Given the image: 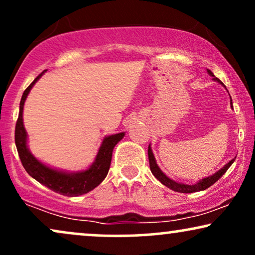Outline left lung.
I'll use <instances>...</instances> for the list:
<instances>
[{
    "label": "left lung",
    "instance_id": "1",
    "mask_svg": "<svg viewBox=\"0 0 255 255\" xmlns=\"http://www.w3.org/2000/svg\"><path fill=\"white\" fill-rule=\"evenodd\" d=\"M207 73L212 77H214V74L212 73L209 69H207ZM214 81H218L219 83H221V85H222V82L218 79V77H214ZM231 107L233 108V104H232V99H231ZM148 159H149V167H150L151 173H153V175L155 176V178L159 180V181L162 183V185H165L166 187H168V188H170L174 192H179V193H194V192H199V191H205L206 188H208V187H211L212 185H213V183L217 182L218 180L220 179L225 173H226V170L232 166V163L234 162L235 157H234L233 160H231L230 162H227L226 165L222 167L220 170H218L217 173H214L213 175H209V176H207V178H204L202 180H199V181L196 182V183H194V185H186V183L176 182V181H174V180H172L170 178H168V176H167L166 174L160 169V167L157 166L155 157H154L153 150H151V148H150V144H149V146H148Z\"/></svg>",
    "mask_w": 255,
    "mask_h": 255
}]
</instances>
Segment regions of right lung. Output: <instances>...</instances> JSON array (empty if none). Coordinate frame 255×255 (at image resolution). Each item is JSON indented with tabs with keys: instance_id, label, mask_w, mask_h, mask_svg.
<instances>
[{
	"instance_id": "right-lung-1",
	"label": "right lung",
	"mask_w": 255,
	"mask_h": 255,
	"mask_svg": "<svg viewBox=\"0 0 255 255\" xmlns=\"http://www.w3.org/2000/svg\"><path fill=\"white\" fill-rule=\"evenodd\" d=\"M44 72H42L30 83V86L24 90L23 95H22L20 113H18V119L15 127V143L18 151V156H20L22 165L29 175L43 186L48 187L51 191L66 196H79L86 194V193L93 191L95 187H98L107 176L109 167H111L113 149L119 141L122 140V137L125 136V131L106 136L102 140L94 162L89 166V168L85 170L66 172V170L51 168V167L41 162L40 160H37L29 150L27 144L28 135L23 126V107L29 92L37 82V80L43 75Z\"/></svg>"
}]
</instances>
